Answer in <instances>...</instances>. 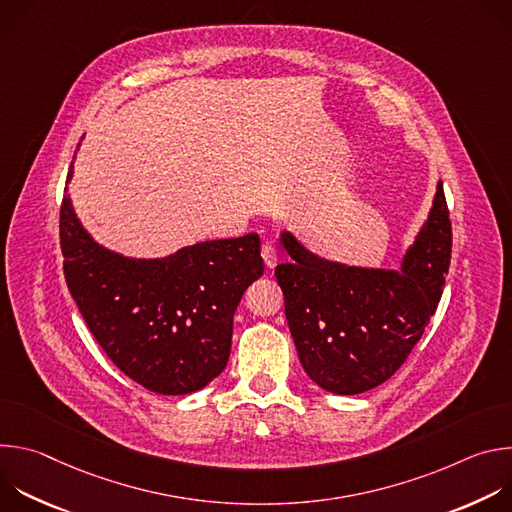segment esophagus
I'll list each match as a JSON object with an SVG mask.
<instances>
[{
  "instance_id": "obj_1",
  "label": "esophagus",
  "mask_w": 512,
  "mask_h": 512,
  "mask_svg": "<svg viewBox=\"0 0 512 512\" xmlns=\"http://www.w3.org/2000/svg\"><path fill=\"white\" fill-rule=\"evenodd\" d=\"M261 257H263V261H265V265H267L269 269H273V267L277 265V251H275L273 245L265 243V245L261 247Z\"/></svg>"
}]
</instances>
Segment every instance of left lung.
<instances>
[{"label": "left lung", "mask_w": 512, "mask_h": 512, "mask_svg": "<svg viewBox=\"0 0 512 512\" xmlns=\"http://www.w3.org/2000/svg\"><path fill=\"white\" fill-rule=\"evenodd\" d=\"M291 263L275 267L285 318L308 377L336 395L391 379L440 304L452 257V223L437 184L427 223L401 269H364L320 259L281 233Z\"/></svg>", "instance_id": "obj_1"}]
</instances>
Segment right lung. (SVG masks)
<instances>
[{"instance_id": "right-lung-1", "label": "right lung", "mask_w": 512, "mask_h": 512, "mask_svg": "<svg viewBox=\"0 0 512 512\" xmlns=\"http://www.w3.org/2000/svg\"><path fill=\"white\" fill-rule=\"evenodd\" d=\"M60 249L72 300L129 379L160 395H186L225 371L235 310L263 275L259 235L131 259L95 243L64 196Z\"/></svg>"}]
</instances>
